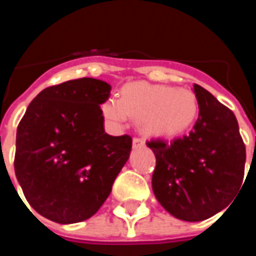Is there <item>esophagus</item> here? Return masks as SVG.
Returning a JSON list of instances; mask_svg holds the SVG:
<instances>
[{"instance_id":"1","label":"esophagus","mask_w":256,"mask_h":256,"mask_svg":"<svg viewBox=\"0 0 256 256\" xmlns=\"http://www.w3.org/2000/svg\"><path fill=\"white\" fill-rule=\"evenodd\" d=\"M132 146L138 148V146H144V140L142 138H134L132 140Z\"/></svg>"}]
</instances>
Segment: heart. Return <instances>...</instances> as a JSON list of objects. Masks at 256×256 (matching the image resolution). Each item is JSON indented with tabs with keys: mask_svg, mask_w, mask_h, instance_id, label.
Here are the masks:
<instances>
[{
	"mask_svg": "<svg viewBox=\"0 0 256 256\" xmlns=\"http://www.w3.org/2000/svg\"><path fill=\"white\" fill-rule=\"evenodd\" d=\"M198 110L191 90L146 82L128 84L120 98L110 96L102 104L104 116L116 128H122L130 116H140V128L152 136L183 132L194 124Z\"/></svg>",
	"mask_w": 256,
	"mask_h": 256,
	"instance_id": "obj_1",
	"label": "heart"
}]
</instances>
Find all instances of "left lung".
Here are the masks:
<instances>
[{"mask_svg":"<svg viewBox=\"0 0 256 256\" xmlns=\"http://www.w3.org/2000/svg\"><path fill=\"white\" fill-rule=\"evenodd\" d=\"M194 92L199 116L192 130L170 142H148L156 158L154 195L164 210L186 222L226 208L243 186L246 164L234 112L202 86L194 85Z\"/></svg>","mask_w":256,"mask_h":256,"instance_id":"obj_1","label":"left lung"}]
</instances>
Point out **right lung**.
Returning <instances> with one entry per match:
<instances>
[{
    "mask_svg": "<svg viewBox=\"0 0 256 256\" xmlns=\"http://www.w3.org/2000/svg\"><path fill=\"white\" fill-rule=\"evenodd\" d=\"M110 90L96 78L46 88L18 124L16 176L26 200L46 219L70 224L92 216L128 162L132 136L104 132L100 104Z\"/></svg>",
    "mask_w": 256,
    "mask_h": 256,
    "instance_id": "add662e5",
    "label": "right lung"
}]
</instances>
